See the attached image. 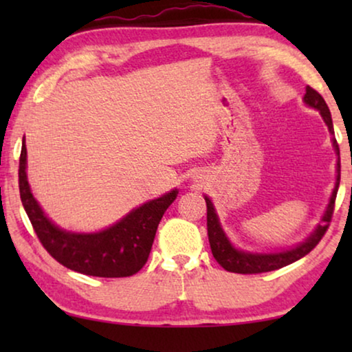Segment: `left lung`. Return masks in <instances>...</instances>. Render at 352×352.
Segmentation results:
<instances>
[{"label":"left lung","instance_id":"obj_1","mask_svg":"<svg viewBox=\"0 0 352 352\" xmlns=\"http://www.w3.org/2000/svg\"><path fill=\"white\" fill-rule=\"evenodd\" d=\"M305 102L311 107L317 109L324 118V122L329 126L330 133L333 134V122H331V115L329 110V105L325 104V100L322 96L317 93L314 88L311 86H306V94H305ZM333 146L336 153L340 155V147L336 139L333 138ZM338 173H340V163H338ZM340 187V175L336 177V184L333 189V194H331L330 204L327 206V211L322 218V223L317 226L314 234L311 235L306 242L298 245L296 248L287 250V252L280 253H271V254H253V253H245L235 250L230 242L226 237V234L221 229L218 216L214 213L213 204H211L210 199H206V228H208V240L211 253L216 261H218L221 266H223L226 271L235 272V274H261V272H269L276 271V269H280L283 266H288V264L298 261L302 256H306L307 253L312 252L317 247V243L320 242L322 237H324L327 230H329L331 216H333L335 210V200H336V192H338Z\"/></svg>","mask_w":352,"mask_h":352}]
</instances>
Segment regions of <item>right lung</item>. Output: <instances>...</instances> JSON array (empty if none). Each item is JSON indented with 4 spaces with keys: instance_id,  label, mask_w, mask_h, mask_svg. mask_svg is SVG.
Segmentation results:
<instances>
[{
    "instance_id": "obj_1",
    "label": "right lung",
    "mask_w": 352,
    "mask_h": 352,
    "mask_svg": "<svg viewBox=\"0 0 352 352\" xmlns=\"http://www.w3.org/2000/svg\"><path fill=\"white\" fill-rule=\"evenodd\" d=\"M25 139L19 158V192L23 210L30 219L38 240L57 263L72 271L94 277H129L147 263L158 224L177 190L151 200L112 228L96 234L65 232L43 214L28 187Z\"/></svg>"
}]
</instances>
